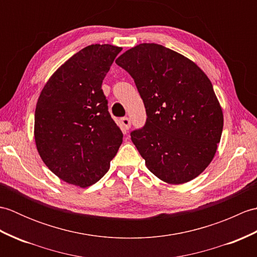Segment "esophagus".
Masks as SVG:
<instances>
[{"mask_svg": "<svg viewBox=\"0 0 257 257\" xmlns=\"http://www.w3.org/2000/svg\"><path fill=\"white\" fill-rule=\"evenodd\" d=\"M120 121H121V124L123 125L124 130H128L130 128V125H132V122H130V119L128 117L121 118V120H120Z\"/></svg>", "mask_w": 257, "mask_h": 257, "instance_id": "obj_1", "label": "esophagus"}]
</instances>
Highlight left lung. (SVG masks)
Segmentation results:
<instances>
[{
    "label": "left lung",
    "mask_w": 257,
    "mask_h": 257,
    "mask_svg": "<svg viewBox=\"0 0 257 257\" xmlns=\"http://www.w3.org/2000/svg\"><path fill=\"white\" fill-rule=\"evenodd\" d=\"M116 64L134 78L147 121L132 140L149 171L169 184L203 172L214 158L223 111L209 77L181 54L155 43L125 51Z\"/></svg>",
    "instance_id": "obj_1"
}]
</instances>
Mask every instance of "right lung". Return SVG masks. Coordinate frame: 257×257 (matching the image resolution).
I'll list each match as a JSON object with an SVG mask.
<instances>
[{
	"instance_id": "right-lung-1",
	"label": "right lung",
	"mask_w": 257,
	"mask_h": 257,
	"mask_svg": "<svg viewBox=\"0 0 257 257\" xmlns=\"http://www.w3.org/2000/svg\"><path fill=\"white\" fill-rule=\"evenodd\" d=\"M121 50L110 44L83 48L51 76L38 97L37 151L48 169L69 184L87 188L100 180L122 143L101 89Z\"/></svg>"
}]
</instances>
